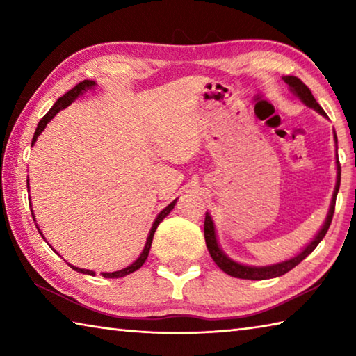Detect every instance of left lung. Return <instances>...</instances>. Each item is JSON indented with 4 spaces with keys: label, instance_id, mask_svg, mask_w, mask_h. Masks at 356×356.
I'll list each match as a JSON object with an SVG mask.
<instances>
[{
    "label": "left lung",
    "instance_id": "1",
    "mask_svg": "<svg viewBox=\"0 0 356 356\" xmlns=\"http://www.w3.org/2000/svg\"><path fill=\"white\" fill-rule=\"evenodd\" d=\"M287 84L289 88H291V91L297 95V97L303 102L306 106L312 108V110H316L317 113H321L322 116L327 118V114H325L323 108L317 104V100L314 99V95L309 91V88L306 86V84L300 80L297 76H284L282 78ZM334 141L337 143V138L334 134ZM336 168H337V177H336V186H334V191H333V200H331L330 204V210H328V215L327 218H325L323 226L321 227V231L317 232V236L312 238V242L306 246V248L298 252L295 257L287 259V261H282L278 264H273V265H265V267H252V265H243V264H238L236 261H232V259H229L225 251L220 248L218 245V240H216V232H215V225L212 221V216L207 212L206 213V221H204V237H206V245H207V250L210 252V256H212L213 262L218 265V267L222 270V272L234 276V278H240V280H268V278H276V276H281L287 272H291L293 267H297V265L303 261L306 256H309L312 251L316 250V246L322 242V238L325 237V234H327L328 227L331 225V220H333V213H334V206H336V196H337V191H339V185H341V165H339V160L336 159Z\"/></svg>",
    "mask_w": 356,
    "mask_h": 356
}]
</instances>
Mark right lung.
<instances>
[{"instance_id": "right-lung-1", "label": "right lung", "mask_w": 356, "mask_h": 356, "mask_svg": "<svg viewBox=\"0 0 356 356\" xmlns=\"http://www.w3.org/2000/svg\"><path fill=\"white\" fill-rule=\"evenodd\" d=\"M94 86H95V81H92V80H84V81H81V83H78L75 88H72L69 92H65V94L63 95V97H59V99L56 100V104L50 108V111H48V113L45 114V116L40 119V122L38 124V129H35V134H34V136H33L31 146H34V143L38 141V136L42 134V131H44V129L47 127V124L50 122V120L56 116V113L64 110V108H67V106L72 104V102H75L78 97H80V95H81L83 92H86L88 89H92ZM26 185H28V191H29V179H28ZM176 201H177V200H174V201L170 204V206H166L163 210H161V212H160L159 215H156V218H155V221H154L152 227H150L149 236H147V240H146V245H144V250H143V252L140 254V257H138L134 264H130L129 267H125V268H122V270H118V272H111V273L102 272L100 275L104 276V278H122V276H127V275H130V273L136 272L138 268H141V265H143L144 262H146V259H147V256H149V250H150V245H152V238H154V234H155V231H156V227H159V225H160L161 221H163L165 216L170 215V212L174 209V206H176ZM31 213H33V209H31ZM33 218H34V213H33ZM34 221H35V218H34ZM38 229H39V227H38ZM39 234L42 236L40 229H39ZM42 237H44V236H42ZM69 265H70V264H69ZM70 268H74L75 272H80V273H83V275H91V276L95 275V272H92V270L78 268V267H75V265H70Z\"/></svg>"}]
</instances>
